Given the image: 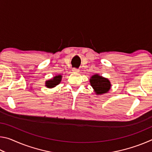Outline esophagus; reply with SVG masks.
Instances as JSON below:
<instances>
[{
	"label": "esophagus",
	"mask_w": 152,
	"mask_h": 152,
	"mask_svg": "<svg viewBox=\"0 0 152 152\" xmlns=\"http://www.w3.org/2000/svg\"><path fill=\"white\" fill-rule=\"evenodd\" d=\"M72 71L74 72H78L80 71V70H78V69H76V68H73L72 69Z\"/></svg>",
	"instance_id": "esophagus-1"
}]
</instances>
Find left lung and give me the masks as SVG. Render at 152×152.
<instances>
[{"mask_svg": "<svg viewBox=\"0 0 152 152\" xmlns=\"http://www.w3.org/2000/svg\"><path fill=\"white\" fill-rule=\"evenodd\" d=\"M90 84L96 95L107 93L111 88L110 80L98 74H95L90 78Z\"/></svg>", "mask_w": 152, "mask_h": 152, "instance_id": "1", "label": "left lung"}]
</instances>
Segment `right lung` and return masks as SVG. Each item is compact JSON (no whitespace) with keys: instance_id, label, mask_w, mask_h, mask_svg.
<instances>
[{"instance_id":"add662e5","label":"right lung","mask_w":152,"mask_h":152,"mask_svg":"<svg viewBox=\"0 0 152 152\" xmlns=\"http://www.w3.org/2000/svg\"><path fill=\"white\" fill-rule=\"evenodd\" d=\"M61 78H62V76L60 75V74H58V75L53 76L51 79L46 80L45 82V85L48 88H54L60 83Z\"/></svg>"}]
</instances>
